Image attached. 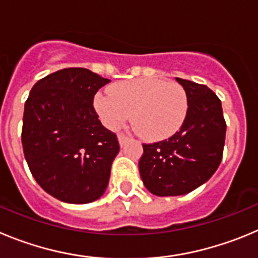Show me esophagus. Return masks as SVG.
Here are the masks:
<instances>
[{"mask_svg":"<svg viewBox=\"0 0 258 258\" xmlns=\"http://www.w3.org/2000/svg\"><path fill=\"white\" fill-rule=\"evenodd\" d=\"M127 140H128V136H126L124 134H119L118 135V141H119V145L123 146L124 144L127 143Z\"/></svg>","mask_w":258,"mask_h":258,"instance_id":"obj_1","label":"esophagus"}]
</instances>
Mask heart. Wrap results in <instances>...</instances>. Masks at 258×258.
<instances>
[{
  "mask_svg": "<svg viewBox=\"0 0 258 258\" xmlns=\"http://www.w3.org/2000/svg\"><path fill=\"white\" fill-rule=\"evenodd\" d=\"M94 108L108 128L117 130L130 117L144 138L164 140L176 134L187 113L184 89L175 82L139 78L113 85L109 92H99Z\"/></svg>",
  "mask_w": 258,
  "mask_h": 258,
  "instance_id": "b5f03b06",
  "label": "heart"
}]
</instances>
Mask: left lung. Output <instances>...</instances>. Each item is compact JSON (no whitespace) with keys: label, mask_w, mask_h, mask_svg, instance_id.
Listing matches in <instances>:
<instances>
[{"label":"left lung","mask_w":258,"mask_h":258,"mask_svg":"<svg viewBox=\"0 0 258 258\" xmlns=\"http://www.w3.org/2000/svg\"><path fill=\"white\" fill-rule=\"evenodd\" d=\"M185 90L187 113L180 131L166 140L143 144L139 171L158 197L184 196L212 177L222 159L226 135L221 101L206 85L176 78Z\"/></svg>","instance_id":"left-lung-1"}]
</instances>
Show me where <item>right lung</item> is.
Masks as SVG:
<instances>
[{
    "mask_svg": "<svg viewBox=\"0 0 258 258\" xmlns=\"http://www.w3.org/2000/svg\"><path fill=\"white\" fill-rule=\"evenodd\" d=\"M109 82L86 68H66L39 80L25 101V161L39 186L59 201L90 203L108 186L119 143L99 120L94 96Z\"/></svg>",
    "mask_w": 258,
    "mask_h": 258,
    "instance_id": "add662e5",
    "label": "right lung"
}]
</instances>
